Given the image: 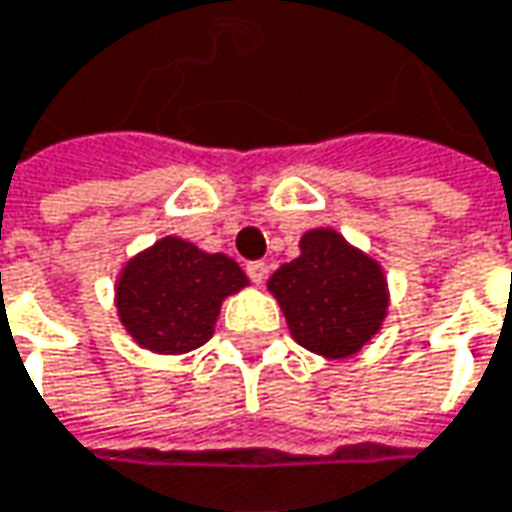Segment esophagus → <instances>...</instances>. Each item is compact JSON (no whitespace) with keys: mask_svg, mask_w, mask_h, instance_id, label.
I'll list each match as a JSON object with an SVG mask.
<instances>
[{"mask_svg":"<svg viewBox=\"0 0 512 512\" xmlns=\"http://www.w3.org/2000/svg\"><path fill=\"white\" fill-rule=\"evenodd\" d=\"M246 275L252 278V284H263L266 281V275H269V269H266V263L263 260H252L249 266H246Z\"/></svg>","mask_w":512,"mask_h":512,"instance_id":"obj_1","label":"esophagus"}]
</instances>
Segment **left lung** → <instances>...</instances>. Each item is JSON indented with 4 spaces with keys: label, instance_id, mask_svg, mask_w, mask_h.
<instances>
[{
    "label": "left lung",
    "instance_id": "left-lung-1",
    "mask_svg": "<svg viewBox=\"0 0 512 512\" xmlns=\"http://www.w3.org/2000/svg\"><path fill=\"white\" fill-rule=\"evenodd\" d=\"M298 249L301 255L266 284L284 310L292 339L324 359L359 353L388 316L385 269L336 228L304 231Z\"/></svg>",
    "mask_w": 512,
    "mask_h": 512
}]
</instances>
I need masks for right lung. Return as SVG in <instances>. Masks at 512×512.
I'll return each instance as SVG.
<instances>
[{
	"instance_id": "1",
	"label": "right lung",
	"mask_w": 512,
	"mask_h": 512,
	"mask_svg": "<svg viewBox=\"0 0 512 512\" xmlns=\"http://www.w3.org/2000/svg\"><path fill=\"white\" fill-rule=\"evenodd\" d=\"M243 286L249 278L231 257L167 234L124 263L115 307L136 345L176 356L214 336L223 301Z\"/></svg>"
}]
</instances>
